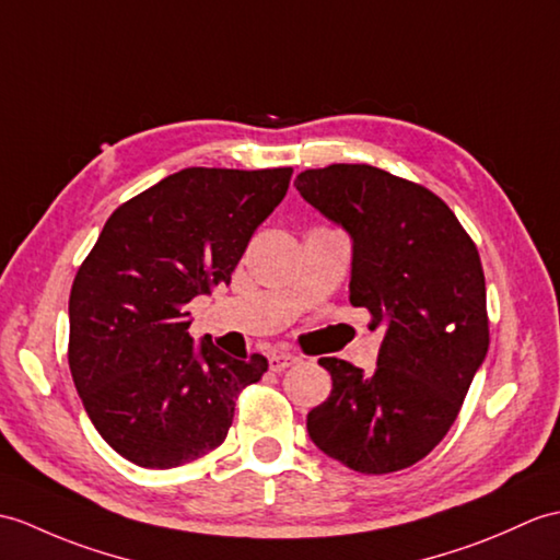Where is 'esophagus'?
I'll return each instance as SVG.
<instances>
[{"label": "esophagus", "instance_id": "1", "mask_svg": "<svg viewBox=\"0 0 560 560\" xmlns=\"http://www.w3.org/2000/svg\"><path fill=\"white\" fill-rule=\"evenodd\" d=\"M298 362H301V358L293 355V353H275L269 358V370L271 372H283V370L298 365Z\"/></svg>", "mask_w": 560, "mask_h": 560}]
</instances>
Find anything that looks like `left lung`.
<instances>
[{"label":"left lung","instance_id":"left-lung-1","mask_svg":"<svg viewBox=\"0 0 560 560\" xmlns=\"http://www.w3.org/2000/svg\"><path fill=\"white\" fill-rule=\"evenodd\" d=\"M295 188L350 233V305L384 329L372 374L319 358L334 388L307 412L310 439L362 475L406 470L446 436L487 355L477 245L439 195L384 168H305Z\"/></svg>","mask_w":560,"mask_h":560}]
</instances>
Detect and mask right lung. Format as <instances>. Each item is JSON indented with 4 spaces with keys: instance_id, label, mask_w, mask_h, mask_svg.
<instances>
[{
    "instance_id": "add662e5",
    "label": "right lung",
    "mask_w": 560,
    "mask_h": 560,
    "mask_svg": "<svg viewBox=\"0 0 560 560\" xmlns=\"http://www.w3.org/2000/svg\"><path fill=\"white\" fill-rule=\"evenodd\" d=\"M291 166H190L119 205L71 285L69 368L88 418L140 467L168 470L226 439L245 386L269 362L188 334V303L231 275L275 212Z\"/></svg>"
}]
</instances>
